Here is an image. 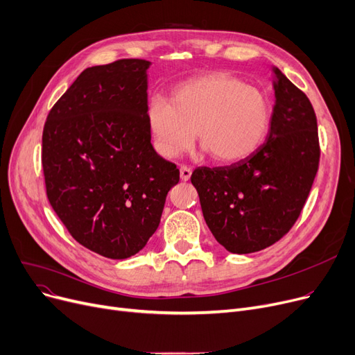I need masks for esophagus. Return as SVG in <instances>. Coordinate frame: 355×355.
Segmentation results:
<instances>
[{"label": "esophagus", "instance_id": "34e87169", "mask_svg": "<svg viewBox=\"0 0 355 355\" xmlns=\"http://www.w3.org/2000/svg\"><path fill=\"white\" fill-rule=\"evenodd\" d=\"M191 175H192V171H191L189 167H187V166H182V167H180V179H182L183 182L189 180V179H191Z\"/></svg>", "mask_w": 355, "mask_h": 355}]
</instances>
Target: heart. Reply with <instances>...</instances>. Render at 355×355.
Masks as SVG:
<instances>
[{
    "label": "heart",
    "mask_w": 355,
    "mask_h": 355,
    "mask_svg": "<svg viewBox=\"0 0 355 355\" xmlns=\"http://www.w3.org/2000/svg\"><path fill=\"white\" fill-rule=\"evenodd\" d=\"M146 116L160 156H179L191 147L196 132L212 160L234 163L254 153L264 141L272 105L259 88L230 73L212 72L182 82L171 103L150 98Z\"/></svg>",
    "instance_id": "1"
}]
</instances>
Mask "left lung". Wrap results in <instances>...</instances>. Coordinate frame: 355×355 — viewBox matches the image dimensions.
Wrapping results in <instances>:
<instances>
[{
	"instance_id": "1",
	"label": "left lung",
	"mask_w": 355,
	"mask_h": 355,
	"mask_svg": "<svg viewBox=\"0 0 355 355\" xmlns=\"http://www.w3.org/2000/svg\"><path fill=\"white\" fill-rule=\"evenodd\" d=\"M275 107L266 141L224 167H198L191 182L215 240L248 254L288 232L311 192L319 164L318 123L308 96L273 66Z\"/></svg>"
}]
</instances>
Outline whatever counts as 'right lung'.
<instances>
[{"mask_svg":"<svg viewBox=\"0 0 355 355\" xmlns=\"http://www.w3.org/2000/svg\"><path fill=\"white\" fill-rule=\"evenodd\" d=\"M150 64L123 59L88 67L50 110L43 130L50 205L79 244L112 260L147 244L179 182L176 164L150 141Z\"/></svg>","mask_w":355,"mask_h":355,"instance_id":"1","label":"right lung"}]
</instances>
